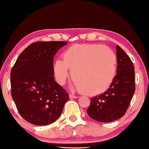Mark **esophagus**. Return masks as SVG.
I'll return each mask as SVG.
<instances>
[{
    "label": "esophagus",
    "instance_id": "1",
    "mask_svg": "<svg viewBox=\"0 0 149 149\" xmlns=\"http://www.w3.org/2000/svg\"><path fill=\"white\" fill-rule=\"evenodd\" d=\"M69 96H70V98H77V96L73 95H69Z\"/></svg>",
    "mask_w": 149,
    "mask_h": 149
}]
</instances>
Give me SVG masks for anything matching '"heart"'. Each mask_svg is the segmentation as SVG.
I'll return each instance as SVG.
<instances>
[{"label":"heart","mask_w":149,"mask_h":149,"mask_svg":"<svg viewBox=\"0 0 149 149\" xmlns=\"http://www.w3.org/2000/svg\"><path fill=\"white\" fill-rule=\"evenodd\" d=\"M72 71L74 86L86 95L103 93L114 80L117 71V58L111 49L97 44L76 45L63 54V60L54 61L53 70L56 81L64 84Z\"/></svg>","instance_id":"b5f03b06"}]
</instances>
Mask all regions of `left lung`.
Instances as JSON below:
<instances>
[{"label": "left lung", "mask_w": 149, "mask_h": 149, "mask_svg": "<svg viewBox=\"0 0 149 149\" xmlns=\"http://www.w3.org/2000/svg\"><path fill=\"white\" fill-rule=\"evenodd\" d=\"M117 74L107 91L91 98L87 113L100 122H111L125 113L135 92L134 67L130 58L117 45Z\"/></svg>", "instance_id": "obj_1"}]
</instances>
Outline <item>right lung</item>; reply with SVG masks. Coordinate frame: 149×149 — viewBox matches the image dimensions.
I'll use <instances>...</instances> for the list:
<instances>
[{"label":"right lung","mask_w":149,"mask_h":149,"mask_svg":"<svg viewBox=\"0 0 149 149\" xmlns=\"http://www.w3.org/2000/svg\"><path fill=\"white\" fill-rule=\"evenodd\" d=\"M66 42H37L19 56L11 72V96L25 120L47 125L61 114L69 95L53 77V58Z\"/></svg>","instance_id":"1"}]
</instances>
